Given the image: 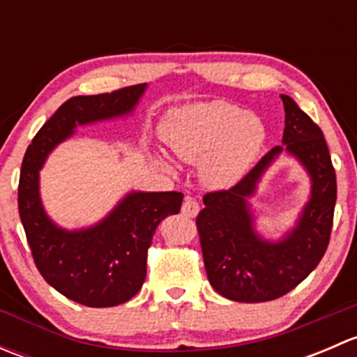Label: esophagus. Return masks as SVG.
Returning a JSON list of instances; mask_svg holds the SVG:
<instances>
[{
	"label": "esophagus",
	"instance_id": "esophagus-1",
	"mask_svg": "<svg viewBox=\"0 0 357 357\" xmlns=\"http://www.w3.org/2000/svg\"><path fill=\"white\" fill-rule=\"evenodd\" d=\"M199 211H200V205H199V202H197V200L190 199V197H188V199L183 202L181 212L186 215V218H195V215L199 214Z\"/></svg>",
	"mask_w": 357,
	"mask_h": 357
}]
</instances>
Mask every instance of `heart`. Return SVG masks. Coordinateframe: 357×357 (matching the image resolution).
Segmentation results:
<instances>
[{"mask_svg":"<svg viewBox=\"0 0 357 357\" xmlns=\"http://www.w3.org/2000/svg\"><path fill=\"white\" fill-rule=\"evenodd\" d=\"M174 155L200 164V178L215 190L242 181L266 143V126L259 115L226 102L193 103L167 115L162 129ZM158 164L171 167L165 158Z\"/></svg>","mask_w":357,"mask_h":357,"instance_id":"b5f03b06","label":"heart"}]
</instances>
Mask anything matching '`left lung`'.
I'll return each instance as SVG.
<instances>
[{
	"instance_id": "1",
	"label": "left lung",
	"mask_w": 357,
	"mask_h": 357,
	"mask_svg": "<svg viewBox=\"0 0 357 357\" xmlns=\"http://www.w3.org/2000/svg\"><path fill=\"white\" fill-rule=\"evenodd\" d=\"M282 100L283 146L266 153L233 188L207 193L197 218L207 278L229 301L266 302L289 294L319 264L330 242L337 178L325 136L290 96L282 95ZM282 153L301 162L312 179V195L294 228L271 243L255 229L248 199Z\"/></svg>"
}]
</instances>
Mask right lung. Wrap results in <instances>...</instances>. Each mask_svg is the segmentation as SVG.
Returning a JSON list of instances; mask_svg holds the SVG:
<instances>
[{
    "label": "right lung",
    "mask_w": 357,
    "mask_h": 357,
    "mask_svg": "<svg viewBox=\"0 0 357 357\" xmlns=\"http://www.w3.org/2000/svg\"><path fill=\"white\" fill-rule=\"evenodd\" d=\"M146 84L67 100L29 145L19 181V212L36 266L46 283L77 304L114 307L135 297L146 276V254L157 226L178 214L179 192H129L96 225L66 229L46 214L39 171L77 126L132 114Z\"/></svg>",
    "instance_id": "right-lung-1"
}]
</instances>
